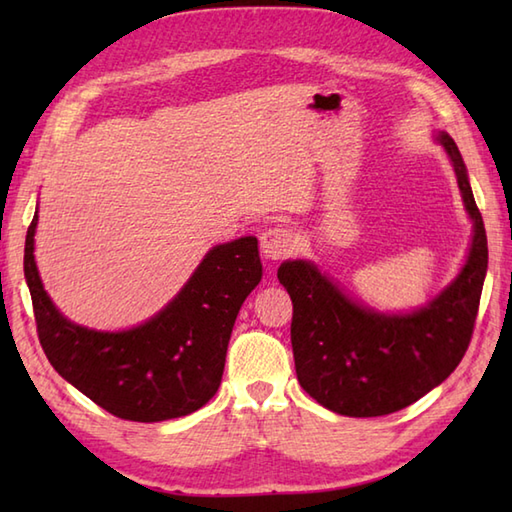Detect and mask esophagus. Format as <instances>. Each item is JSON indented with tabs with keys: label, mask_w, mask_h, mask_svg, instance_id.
I'll return each instance as SVG.
<instances>
[{
	"label": "esophagus",
	"mask_w": 512,
	"mask_h": 512,
	"mask_svg": "<svg viewBox=\"0 0 512 512\" xmlns=\"http://www.w3.org/2000/svg\"><path fill=\"white\" fill-rule=\"evenodd\" d=\"M259 239H262V253L270 262H277V259L290 255L292 248H295V237L284 226L266 228Z\"/></svg>",
	"instance_id": "34e87169"
}]
</instances>
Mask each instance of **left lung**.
<instances>
[{
  "instance_id": "8db88e82",
  "label": "left lung",
  "mask_w": 512,
  "mask_h": 512,
  "mask_svg": "<svg viewBox=\"0 0 512 512\" xmlns=\"http://www.w3.org/2000/svg\"><path fill=\"white\" fill-rule=\"evenodd\" d=\"M436 140L447 151L473 222L466 262L436 297L409 312H378L308 259H286L277 270L292 299L299 383L341 416L376 418L409 407L451 376L471 343L488 268L486 231L458 145L447 132Z\"/></svg>"
}]
</instances>
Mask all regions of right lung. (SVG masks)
<instances>
[{
	"label": "right lung",
	"mask_w": 512,
	"mask_h": 512,
	"mask_svg": "<svg viewBox=\"0 0 512 512\" xmlns=\"http://www.w3.org/2000/svg\"><path fill=\"white\" fill-rule=\"evenodd\" d=\"M39 215L28 226L24 275L43 352L59 376L112 416L162 422L198 411L222 383L244 299L262 281L257 237L217 244L165 308L129 330H92L63 317L35 262Z\"/></svg>",
	"instance_id": "add662e5"
}]
</instances>
